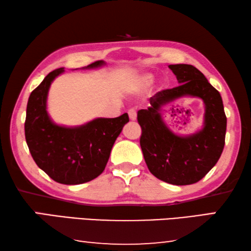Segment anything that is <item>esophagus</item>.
<instances>
[{
  "label": "esophagus",
  "instance_id": "34e87169",
  "mask_svg": "<svg viewBox=\"0 0 251 251\" xmlns=\"http://www.w3.org/2000/svg\"><path fill=\"white\" fill-rule=\"evenodd\" d=\"M128 115H129V120L130 121H135L136 117H137V114H136L135 109H129L128 110Z\"/></svg>",
  "mask_w": 251,
  "mask_h": 251
}]
</instances>
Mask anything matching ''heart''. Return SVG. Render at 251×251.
Listing matches in <instances>:
<instances>
[{"mask_svg": "<svg viewBox=\"0 0 251 251\" xmlns=\"http://www.w3.org/2000/svg\"><path fill=\"white\" fill-rule=\"evenodd\" d=\"M152 79H154V76H152L151 74H145L143 75L141 79H139V85H141L142 87H147L150 86V85L151 84Z\"/></svg>", "mask_w": 251, "mask_h": 251, "instance_id": "1", "label": "heart"}]
</instances>
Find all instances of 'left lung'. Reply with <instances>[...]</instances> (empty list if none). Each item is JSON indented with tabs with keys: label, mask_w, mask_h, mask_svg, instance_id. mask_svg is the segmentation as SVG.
I'll return each instance as SVG.
<instances>
[{
	"label": "left lung",
	"mask_w": 251,
	"mask_h": 251,
	"mask_svg": "<svg viewBox=\"0 0 251 251\" xmlns=\"http://www.w3.org/2000/svg\"><path fill=\"white\" fill-rule=\"evenodd\" d=\"M168 67L179 86L158 92L150 99V107L138 110L141 147L147 167L155 177L172 185H192L205 177L222 155L227 118L219 92L201 71L188 64ZM182 97H198L205 106L203 127L186 136L174 133L161 116L163 105Z\"/></svg>",
	"instance_id": "obj_1"
}]
</instances>
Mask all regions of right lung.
<instances>
[{
  "instance_id": "add662e5",
  "label": "right lung",
  "mask_w": 251,
  "mask_h": 251,
  "mask_svg": "<svg viewBox=\"0 0 251 251\" xmlns=\"http://www.w3.org/2000/svg\"><path fill=\"white\" fill-rule=\"evenodd\" d=\"M105 64L97 61L83 70L99 69ZM63 73L64 67L50 72L29 95L25 139L34 161L53 180L78 185L104 172L114 143L129 118L125 113L116 118L99 117L74 127L55 124L48 113V95L50 84Z\"/></svg>"
}]
</instances>
